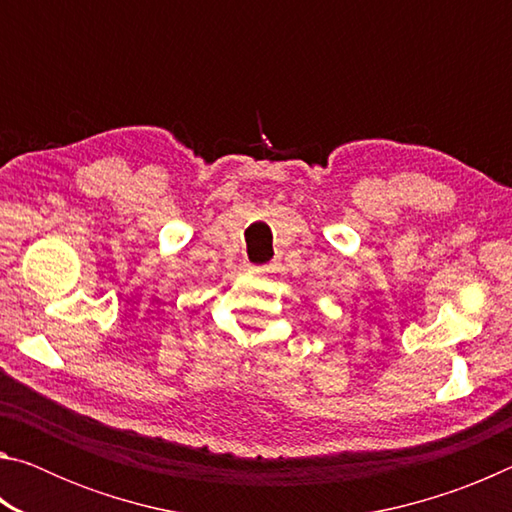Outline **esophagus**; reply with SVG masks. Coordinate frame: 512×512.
Returning <instances> with one entry per match:
<instances>
[{
	"label": "esophagus",
	"instance_id": "esophagus-1",
	"mask_svg": "<svg viewBox=\"0 0 512 512\" xmlns=\"http://www.w3.org/2000/svg\"><path fill=\"white\" fill-rule=\"evenodd\" d=\"M250 271H255V273H262V271H266V266H250Z\"/></svg>",
	"mask_w": 512,
	"mask_h": 512
}]
</instances>
